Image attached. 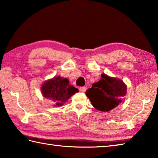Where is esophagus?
Listing matches in <instances>:
<instances>
[{"instance_id":"34e87169","label":"esophagus","mask_w":158,"mask_h":158,"mask_svg":"<svg viewBox=\"0 0 158 158\" xmlns=\"http://www.w3.org/2000/svg\"><path fill=\"white\" fill-rule=\"evenodd\" d=\"M86 89H87V88L85 87V86H81V87L79 88V90H80V91L83 92V93L85 92V90H86Z\"/></svg>"}]
</instances>
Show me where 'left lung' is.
I'll use <instances>...</instances> for the list:
<instances>
[{"mask_svg": "<svg viewBox=\"0 0 158 158\" xmlns=\"http://www.w3.org/2000/svg\"><path fill=\"white\" fill-rule=\"evenodd\" d=\"M100 81L94 83L85 95L93 106L101 111H109L121 103L126 95L127 87L123 81L102 74Z\"/></svg>", "mask_w": 158, "mask_h": 158, "instance_id": "1", "label": "left lung"}]
</instances>
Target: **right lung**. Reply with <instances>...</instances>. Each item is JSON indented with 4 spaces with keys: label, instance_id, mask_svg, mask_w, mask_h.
I'll list each match as a JSON object with an SVG mask.
<instances>
[{
    "label": "right lung",
    "instance_id": "obj_1",
    "mask_svg": "<svg viewBox=\"0 0 158 158\" xmlns=\"http://www.w3.org/2000/svg\"><path fill=\"white\" fill-rule=\"evenodd\" d=\"M41 89L44 97L50 99L55 106H61L72 95L79 91L75 87L69 84L68 79L60 77L48 80L44 83Z\"/></svg>",
    "mask_w": 158,
    "mask_h": 158
}]
</instances>
